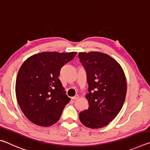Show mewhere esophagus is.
<instances>
[{"label":"esophagus","mask_w":150,"mask_h":150,"mask_svg":"<svg viewBox=\"0 0 150 150\" xmlns=\"http://www.w3.org/2000/svg\"><path fill=\"white\" fill-rule=\"evenodd\" d=\"M79 98V95H76L75 96H73V97H72V99L73 100H77Z\"/></svg>","instance_id":"esophagus-1"}]
</instances>
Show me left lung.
Segmentation results:
<instances>
[{"label": "left lung", "instance_id": "obj_1", "mask_svg": "<svg viewBox=\"0 0 150 150\" xmlns=\"http://www.w3.org/2000/svg\"><path fill=\"white\" fill-rule=\"evenodd\" d=\"M88 85V108L79 113L83 125L100 128L117 116L126 95V80L120 64L103 53H79Z\"/></svg>", "mask_w": 150, "mask_h": 150}]
</instances>
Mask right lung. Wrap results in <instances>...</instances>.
<instances>
[{"mask_svg":"<svg viewBox=\"0 0 150 150\" xmlns=\"http://www.w3.org/2000/svg\"><path fill=\"white\" fill-rule=\"evenodd\" d=\"M77 52H42L30 57L20 67L16 81V95L24 115L41 126L59 120L70 98L59 79L60 71Z\"/></svg>","mask_w":150,"mask_h":150,"instance_id":"1","label":"right lung"}]
</instances>
